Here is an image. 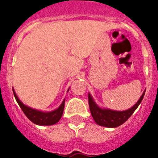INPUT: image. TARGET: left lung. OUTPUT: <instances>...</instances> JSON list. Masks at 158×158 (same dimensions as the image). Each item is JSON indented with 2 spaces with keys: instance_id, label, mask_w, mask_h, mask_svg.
I'll use <instances>...</instances> for the list:
<instances>
[{
  "instance_id": "8db88e82",
  "label": "left lung",
  "mask_w": 158,
  "mask_h": 158,
  "mask_svg": "<svg viewBox=\"0 0 158 158\" xmlns=\"http://www.w3.org/2000/svg\"><path fill=\"white\" fill-rule=\"evenodd\" d=\"M145 92L140 97L139 101L134 106L125 110H113L106 108H101L97 105L94 101L92 96L89 94V109L91 111L92 116L95 122L99 125L108 128H115L120 126L126 121L132 115L137 107L142 102Z\"/></svg>"
}]
</instances>
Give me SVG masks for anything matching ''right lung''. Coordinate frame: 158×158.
Listing matches in <instances>:
<instances>
[{
	"label": "right lung",
	"instance_id": "right-lung-1",
	"mask_svg": "<svg viewBox=\"0 0 158 158\" xmlns=\"http://www.w3.org/2000/svg\"><path fill=\"white\" fill-rule=\"evenodd\" d=\"M69 91V90H68ZM14 96L15 98L16 101L18 102L19 106L23 110V112L25 114V115L32 121L33 123L38 125H52L56 124L62 116L63 111H64V99L62 102L59 107L57 108L56 110H52V111H49V112H44V111H41L33 109V108L28 107L26 105L22 102L19 99V98L16 95L15 92L14 91Z\"/></svg>",
	"mask_w": 158,
	"mask_h": 158
}]
</instances>
